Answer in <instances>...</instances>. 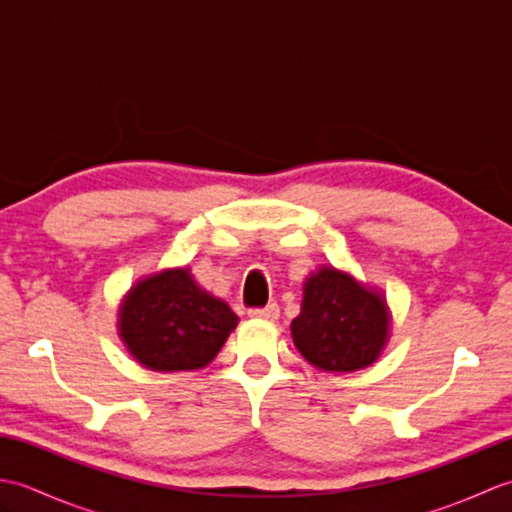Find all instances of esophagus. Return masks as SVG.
Instances as JSON below:
<instances>
[{
    "mask_svg": "<svg viewBox=\"0 0 512 512\" xmlns=\"http://www.w3.org/2000/svg\"><path fill=\"white\" fill-rule=\"evenodd\" d=\"M248 317L275 321L279 317V306H277V303H268V306H264V308H250L248 310Z\"/></svg>",
    "mask_w": 512,
    "mask_h": 512,
    "instance_id": "34e87169",
    "label": "esophagus"
}]
</instances>
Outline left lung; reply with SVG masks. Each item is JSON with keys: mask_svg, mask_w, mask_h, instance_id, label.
Segmentation results:
<instances>
[{"mask_svg": "<svg viewBox=\"0 0 512 512\" xmlns=\"http://www.w3.org/2000/svg\"><path fill=\"white\" fill-rule=\"evenodd\" d=\"M290 328L308 363L325 372H354L383 350L389 310L378 292L341 270L321 268L303 286L301 314Z\"/></svg>", "mask_w": 512, "mask_h": 512, "instance_id": "1", "label": "left lung"}]
</instances>
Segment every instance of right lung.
Segmentation results:
<instances>
[{"instance_id": "1", "label": "right lung", "mask_w": 512, "mask_h": 512, "mask_svg": "<svg viewBox=\"0 0 512 512\" xmlns=\"http://www.w3.org/2000/svg\"><path fill=\"white\" fill-rule=\"evenodd\" d=\"M235 325L237 314L198 288L187 268L143 279L121 306V336L127 350L156 372L204 367Z\"/></svg>"}]
</instances>
